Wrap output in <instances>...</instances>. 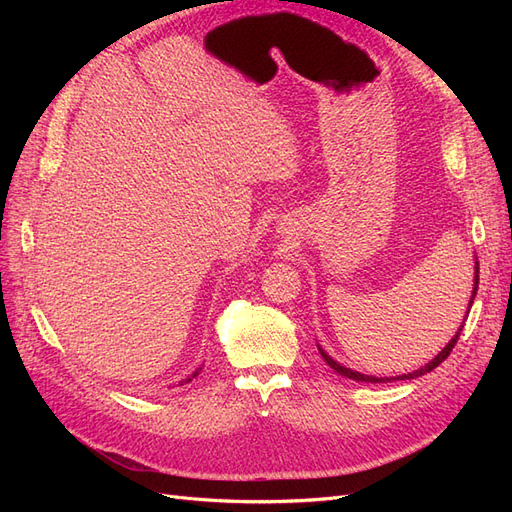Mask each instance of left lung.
Here are the masks:
<instances>
[{
  "mask_svg": "<svg viewBox=\"0 0 512 512\" xmlns=\"http://www.w3.org/2000/svg\"><path fill=\"white\" fill-rule=\"evenodd\" d=\"M476 290H478V262H474V288H472V297H470V307H472V303H474V297H476ZM470 312V309H468ZM461 329H463V324L459 327V331L453 335V339L451 342H448L444 348H442V352L436 356V359H431L425 367H421V369H416V371H412V374H404V376H397V378H376V376H367V374H359V371H354V369H350V367H344V365H339L337 361H333L331 356L324 352L320 346H318V350H320V354H322V359H324V363H327L333 371H337L339 376H346V378H350V380H356V382H371V384H376V382H391V380H412V378H418V376H425L427 371H431V369H436L448 354L453 352V348H455V344H457V339H459V335H461Z\"/></svg>",
  "mask_w": 512,
  "mask_h": 512,
  "instance_id": "left-lung-1",
  "label": "left lung"
}]
</instances>
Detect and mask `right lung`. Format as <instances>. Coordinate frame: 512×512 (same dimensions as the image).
Returning a JSON list of instances; mask_svg holds the SVG:
<instances>
[{
    "mask_svg": "<svg viewBox=\"0 0 512 512\" xmlns=\"http://www.w3.org/2000/svg\"><path fill=\"white\" fill-rule=\"evenodd\" d=\"M200 369H203V367H200ZM200 369H196V371H194V374H192V376H190V378H185V380H183V382H181V384H188V382H192V378H196V376H198V374H200Z\"/></svg>",
    "mask_w": 512,
    "mask_h": 512,
    "instance_id": "1",
    "label": "right lung"
}]
</instances>
